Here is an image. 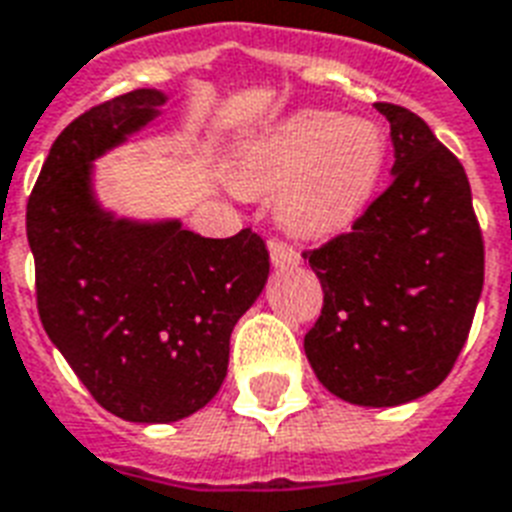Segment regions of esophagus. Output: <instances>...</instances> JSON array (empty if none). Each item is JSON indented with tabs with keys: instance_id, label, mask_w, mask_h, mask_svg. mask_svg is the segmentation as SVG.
Listing matches in <instances>:
<instances>
[{
	"instance_id": "34e87169",
	"label": "esophagus",
	"mask_w": 512,
	"mask_h": 512,
	"mask_svg": "<svg viewBox=\"0 0 512 512\" xmlns=\"http://www.w3.org/2000/svg\"><path fill=\"white\" fill-rule=\"evenodd\" d=\"M269 259H272V267H296L301 261V256L293 251L291 245L280 243V240H269Z\"/></svg>"
}]
</instances>
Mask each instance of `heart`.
<instances>
[{"mask_svg":"<svg viewBox=\"0 0 512 512\" xmlns=\"http://www.w3.org/2000/svg\"><path fill=\"white\" fill-rule=\"evenodd\" d=\"M387 165V136L366 117L299 109L269 122L235 152L237 192H275V216L288 232L328 240L368 211Z\"/></svg>","mask_w":512,"mask_h":512,"instance_id":"1","label":"heart"}]
</instances>
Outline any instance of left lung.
<instances>
[{
  "label": "left lung",
  "instance_id": "1",
  "mask_svg": "<svg viewBox=\"0 0 512 512\" xmlns=\"http://www.w3.org/2000/svg\"><path fill=\"white\" fill-rule=\"evenodd\" d=\"M376 109L395 146L390 189L352 232L304 253L323 285L304 352L336 398L387 408L449 376L481 299L483 240L457 157L414 112Z\"/></svg>",
  "mask_w": 512,
  "mask_h": 512
}]
</instances>
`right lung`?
Segmentation results:
<instances>
[{
	"label": "right lung",
	"instance_id": "right-lung-1",
	"mask_svg": "<svg viewBox=\"0 0 512 512\" xmlns=\"http://www.w3.org/2000/svg\"><path fill=\"white\" fill-rule=\"evenodd\" d=\"M165 104L168 93L138 87L77 117L26 208L50 342L106 411L141 425L178 422L219 392L229 336L269 277L251 229L213 240L176 216H120L98 200L95 162L157 128Z\"/></svg>",
	"mask_w": 512,
	"mask_h": 512
}]
</instances>
